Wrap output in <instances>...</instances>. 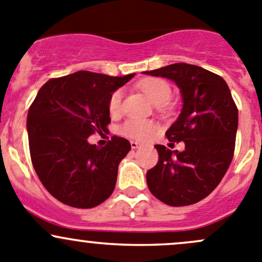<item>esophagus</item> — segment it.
Here are the masks:
<instances>
[{
	"label": "esophagus",
	"mask_w": 262,
	"mask_h": 262,
	"mask_svg": "<svg viewBox=\"0 0 262 262\" xmlns=\"http://www.w3.org/2000/svg\"><path fill=\"white\" fill-rule=\"evenodd\" d=\"M130 147L133 148V149H137V148L142 147V143H139V142H136V141H130Z\"/></svg>",
	"instance_id": "esophagus-1"
}]
</instances>
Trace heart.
<instances>
[{
  "label": "heart",
  "instance_id": "1",
  "mask_svg": "<svg viewBox=\"0 0 262 262\" xmlns=\"http://www.w3.org/2000/svg\"><path fill=\"white\" fill-rule=\"evenodd\" d=\"M138 87L157 106L165 105L171 99V95H172L170 83L167 81L162 80V78H146V80L139 82ZM121 97H123V94L119 90L110 96L109 112L112 115H116L120 112ZM156 128H157V125L153 121L132 118L124 121V124L119 129V133L132 139H144L150 133H153Z\"/></svg>",
  "mask_w": 262,
  "mask_h": 262
}]
</instances>
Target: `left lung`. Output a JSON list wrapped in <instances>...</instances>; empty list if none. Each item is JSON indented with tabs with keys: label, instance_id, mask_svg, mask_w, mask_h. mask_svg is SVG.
Returning <instances> with one entry per match:
<instances>
[{
	"label": "left lung",
	"instance_id": "1",
	"mask_svg": "<svg viewBox=\"0 0 262 262\" xmlns=\"http://www.w3.org/2000/svg\"><path fill=\"white\" fill-rule=\"evenodd\" d=\"M143 73L180 89L181 113L166 137L170 144L185 143L182 152L156 144L158 162L147 171L148 189L171 207L195 204L218 186L231 165L238 110L226 81L199 66L175 63Z\"/></svg>",
	"mask_w": 262,
	"mask_h": 262
}]
</instances>
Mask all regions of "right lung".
Segmentation results:
<instances>
[{"instance_id":"right-lung-1","label":"right lung","mask_w":262,"mask_h":262,"mask_svg":"<svg viewBox=\"0 0 262 262\" xmlns=\"http://www.w3.org/2000/svg\"><path fill=\"white\" fill-rule=\"evenodd\" d=\"M133 77L78 71L39 90L26 121L31 162L44 187L63 204L94 208L114 191L130 143L114 136L100 148L87 138L106 130L110 96Z\"/></svg>"}]
</instances>
